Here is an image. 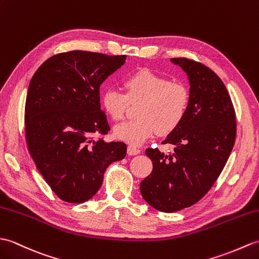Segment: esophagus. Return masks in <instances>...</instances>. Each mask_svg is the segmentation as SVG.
<instances>
[{
  "instance_id": "obj_1",
  "label": "esophagus",
  "mask_w": 259,
  "mask_h": 259,
  "mask_svg": "<svg viewBox=\"0 0 259 259\" xmlns=\"http://www.w3.org/2000/svg\"><path fill=\"white\" fill-rule=\"evenodd\" d=\"M140 152H141V150L139 148L134 147V146L128 147V154L129 155H137V154H139Z\"/></svg>"
}]
</instances>
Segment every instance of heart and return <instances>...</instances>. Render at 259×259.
Instances as JSON below:
<instances>
[{"label":"heart","instance_id":"obj_1","mask_svg":"<svg viewBox=\"0 0 259 259\" xmlns=\"http://www.w3.org/2000/svg\"><path fill=\"white\" fill-rule=\"evenodd\" d=\"M124 88L125 94L111 88L101 97L104 110L113 121L124 117L129 102H140L136 110L138 118L113 129L117 139L140 146L157 131L167 135L183 121L190 104V90L183 82L142 68L125 78Z\"/></svg>","mask_w":259,"mask_h":259}]
</instances>
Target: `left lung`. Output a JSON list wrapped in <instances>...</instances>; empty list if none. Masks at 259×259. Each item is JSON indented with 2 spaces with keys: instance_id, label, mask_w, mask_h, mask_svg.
<instances>
[{
  "instance_id": "1",
  "label": "left lung",
  "mask_w": 259,
  "mask_h": 259,
  "mask_svg": "<svg viewBox=\"0 0 259 259\" xmlns=\"http://www.w3.org/2000/svg\"><path fill=\"white\" fill-rule=\"evenodd\" d=\"M189 77L190 104L183 121L162 143L173 151L148 148L153 170L140 183L141 195L161 212L198 202L223 171L236 138V116L225 85L212 69L188 58H172Z\"/></svg>"
}]
</instances>
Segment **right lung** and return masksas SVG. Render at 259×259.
<instances>
[{
  "label": "right lung",
  "instance_id": "right-lung-1",
  "mask_svg": "<svg viewBox=\"0 0 259 259\" xmlns=\"http://www.w3.org/2000/svg\"><path fill=\"white\" fill-rule=\"evenodd\" d=\"M125 55L71 51L48 58L35 71L25 102V137L36 167L61 200L83 203L102 184L123 142H106L110 130L100 109V85Z\"/></svg>",
  "mask_w": 259,
  "mask_h": 259
}]
</instances>
